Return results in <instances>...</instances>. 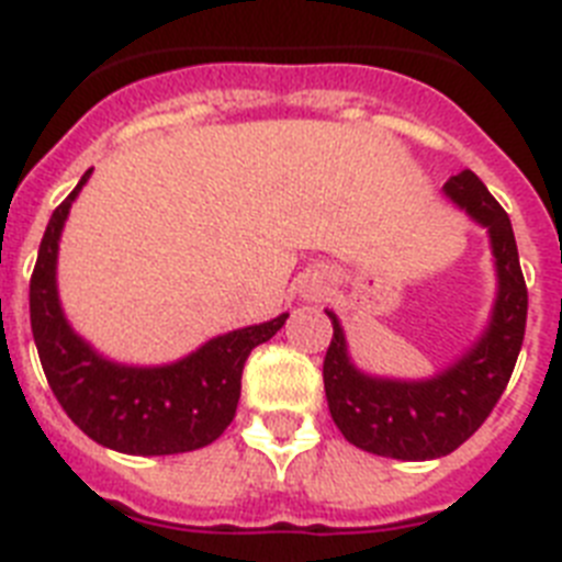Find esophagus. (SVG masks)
<instances>
[{"label":"esophagus","mask_w":562,"mask_h":562,"mask_svg":"<svg viewBox=\"0 0 562 562\" xmlns=\"http://www.w3.org/2000/svg\"><path fill=\"white\" fill-rule=\"evenodd\" d=\"M300 294L305 296V300H319L322 294H325V282L322 280H305L300 288Z\"/></svg>","instance_id":"34e87169"}]
</instances>
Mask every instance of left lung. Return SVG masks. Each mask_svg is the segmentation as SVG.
<instances>
[{
    "label": "left lung",
    "instance_id": "8db88e82",
    "mask_svg": "<svg viewBox=\"0 0 562 562\" xmlns=\"http://www.w3.org/2000/svg\"><path fill=\"white\" fill-rule=\"evenodd\" d=\"M443 194L490 234L497 294L484 334L456 362L429 379H390L353 364L348 339L334 311V339L322 379L330 416L353 447L398 461H432L450 456L475 432L509 384L526 330L524 271L509 214L475 172L463 169L443 183Z\"/></svg>",
    "mask_w": 562,
    "mask_h": 562
}]
</instances>
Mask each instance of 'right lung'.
I'll use <instances>...</instances> for the list:
<instances>
[{
	"mask_svg": "<svg viewBox=\"0 0 562 562\" xmlns=\"http://www.w3.org/2000/svg\"><path fill=\"white\" fill-rule=\"evenodd\" d=\"M92 169L53 212L31 277V328L53 396L81 432L126 456H178L223 436L240 402L243 364L288 314L228 330L169 364H124L99 353L67 322L58 300V243L72 200Z\"/></svg>",
	"mask_w": 562,
	"mask_h": 562,
	"instance_id": "1",
	"label": "right lung"
}]
</instances>
